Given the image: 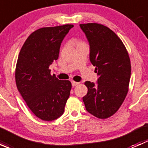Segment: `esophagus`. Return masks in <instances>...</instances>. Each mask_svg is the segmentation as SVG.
<instances>
[{
    "label": "esophagus",
    "instance_id": "34e87169",
    "mask_svg": "<svg viewBox=\"0 0 148 148\" xmlns=\"http://www.w3.org/2000/svg\"><path fill=\"white\" fill-rule=\"evenodd\" d=\"M79 84V82H74V81L71 82V84H72L73 86H77V85H78Z\"/></svg>",
    "mask_w": 148,
    "mask_h": 148
}]
</instances>
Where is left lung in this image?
Listing matches in <instances>:
<instances>
[{
	"label": "left lung",
	"mask_w": 148,
	"mask_h": 148,
	"mask_svg": "<svg viewBox=\"0 0 148 148\" xmlns=\"http://www.w3.org/2000/svg\"><path fill=\"white\" fill-rule=\"evenodd\" d=\"M90 46L89 59L99 78L97 84L86 82L82 98L88 112L99 119L114 114L125 100L131 76V64L125 45L117 34L104 25L80 24Z\"/></svg>",
	"instance_id": "obj_1"
}]
</instances>
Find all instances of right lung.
<instances>
[{
	"instance_id": "add662e5",
	"label": "right lung",
	"mask_w": 148,
	"mask_h": 148,
	"mask_svg": "<svg viewBox=\"0 0 148 148\" xmlns=\"http://www.w3.org/2000/svg\"><path fill=\"white\" fill-rule=\"evenodd\" d=\"M71 24L44 27L33 32L18 57L15 78L18 90L37 117L44 121L59 118L64 111L71 84L51 75L49 66L59 58L61 44Z\"/></svg>"
}]
</instances>
